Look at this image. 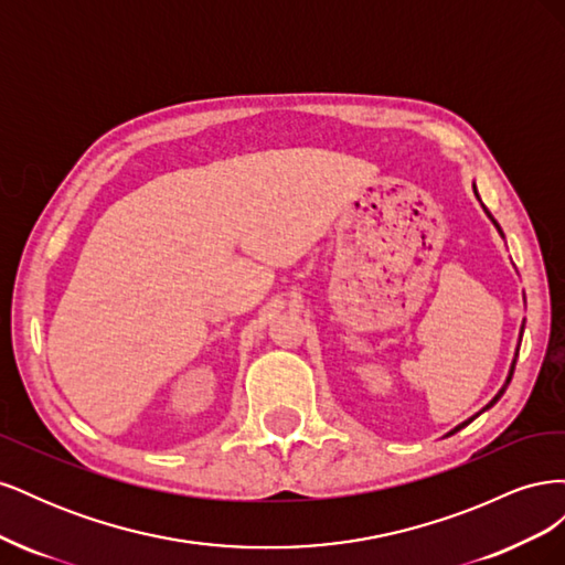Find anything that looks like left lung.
I'll return each instance as SVG.
<instances>
[{
    "label": "left lung",
    "mask_w": 565,
    "mask_h": 565,
    "mask_svg": "<svg viewBox=\"0 0 565 565\" xmlns=\"http://www.w3.org/2000/svg\"><path fill=\"white\" fill-rule=\"evenodd\" d=\"M486 212H488V210H486ZM488 216H490V212H488ZM490 218H492V216H490ZM492 224H494V226H498V221H494V218H492ZM498 228H500V226H498ZM500 233H502V231H500ZM514 367H516V361H514V365H511V370H509V377H507V384H504V388H507V386H509V382H511V374H514ZM504 388H502V391L498 393V396H494V398L490 401V405H494V403H498V401H500V396H502V393H504ZM490 405H486V409H488ZM471 419H473V417H471ZM471 419H469V422H471ZM469 422H465V424H461V426H467ZM461 426H457V429H455V431H459V429H461ZM455 431H452V434H455Z\"/></svg>",
    "instance_id": "1"
}]
</instances>
